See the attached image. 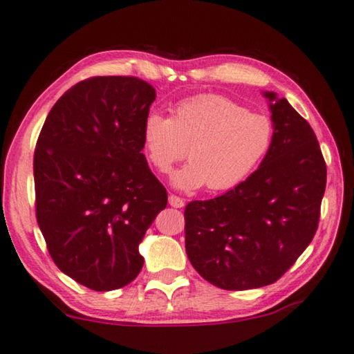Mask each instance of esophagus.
Returning <instances> with one entry per match:
<instances>
[{
    "label": "esophagus",
    "mask_w": 354,
    "mask_h": 354,
    "mask_svg": "<svg viewBox=\"0 0 354 354\" xmlns=\"http://www.w3.org/2000/svg\"><path fill=\"white\" fill-rule=\"evenodd\" d=\"M169 204L171 207H176V209H181L184 205V199L179 198L176 195H169Z\"/></svg>",
    "instance_id": "obj_1"
}]
</instances>
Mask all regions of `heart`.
<instances>
[{
  "mask_svg": "<svg viewBox=\"0 0 354 354\" xmlns=\"http://www.w3.org/2000/svg\"><path fill=\"white\" fill-rule=\"evenodd\" d=\"M274 127L261 113L248 111L220 94H201L173 105L170 118L150 113L142 145L150 165L167 173L187 155L190 162L173 173L178 189L235 187L252 173L272 145Z\"/></svg>",
  "mask_w": 354,
  "mask_h": 354,
  "instance_id": "1",
  "label": "heart"
}]
</instances>
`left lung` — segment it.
Wrapping results in <instances>:
<instances>
[{
  "mask_svg": "<svg viewBox=\"0 0 354 354\" xmlns=\"http://www.w3.org/2000/svg\"><path fill=\"white\" fill-rule=\"evenodd\" d=\"M272 145L259 169L232 190L184 210L185 250L198 274L227 291L277 281L319 226L326 165L310 124L275 93Z\"/></svg>",
  "mask_w": 354,
  "mask_h": 354,
  "instance_id": "1",
  "label": "left lung"
}]
</instances>
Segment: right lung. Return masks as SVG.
I'll return each instance as SVG.
<instances>
[{"mask_svg":"<svg viewBox=\"0 0 354 354\" xmlns=\"http://www.w3.org/2000/svg\"><path fill=\"white\" fill-rule=\"evenodd\" d=\"M155 99L136 77H91L55 102L37 140V223L60 271L94 291L138 277L139 243L167 207L142 153Z\"/></svg>","mask_w":354,"mask_h":354,"instance_id":"right-lung-1","label":"right lung"}]
</instances>
